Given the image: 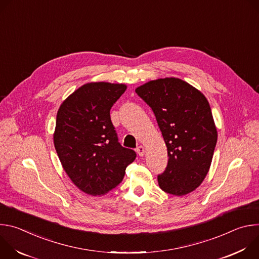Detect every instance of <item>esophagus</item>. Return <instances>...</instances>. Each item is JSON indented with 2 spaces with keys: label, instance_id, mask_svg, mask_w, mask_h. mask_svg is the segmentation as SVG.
<instances>
[{
  "label": "esophagus",
  "instance_id": "34e87169",
  "mask_svg": "<svg viewBox=\"0 0 259 259\" xmlns=\"http://www.w3.org/2000/svg\"><path fill=\"white\" fill-rule=\"evenodd\" d=\"M136 152L139 155V157H143L144 154H145V147L142 146V145H139L136 149Z\"/></svg>",
  "mask_w": 259,
  "mask_h": 259
}]
</instances>
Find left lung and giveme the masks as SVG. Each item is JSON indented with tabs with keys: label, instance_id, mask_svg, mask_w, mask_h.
I'll return each instance as SVG.
<instances>
[{
	"label": "left lung",
	"instance_id": "8db88e82",
	"mask_svg": "<svg viewBox=\"0 0 259 259\" xmlns=\"http://www.w3.org/2000/svg\"><path fill=\"white\" fill-rule=\"evenodd\" d=\"M135 92L156 116L168 152L160 188L173 196L194 192L205 179L213 158L217 130L205 95L178 78L147 82Z\"/></svg>",
	"mask_w": 259,
	"mask_h": 259
}]
</instances>
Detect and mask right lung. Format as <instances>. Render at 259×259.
Instances as JSON below:
<instances>
[{
    "label": "right lung",
    "mask_w": 259,
    "mask_h": 259,
    "mask_svg": "<svg viewBox=\"0 0 259 259\" xmlns=\"http://www.w3.org/2000/svg\"><path fill=\"white\" fill-rule=\"evenodd\" d=\"M125 84L91 82L60 104L53 134L60 163L72 183L90 196H103L123 180L136 154L118 142L109 110Z\"/></svg>",
    "instance_id": "add662e5"
}]
</instances>
